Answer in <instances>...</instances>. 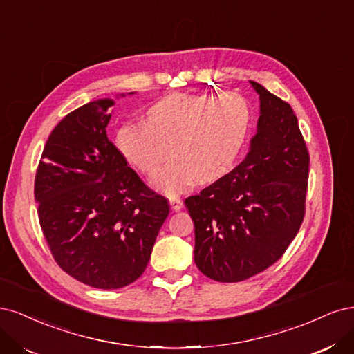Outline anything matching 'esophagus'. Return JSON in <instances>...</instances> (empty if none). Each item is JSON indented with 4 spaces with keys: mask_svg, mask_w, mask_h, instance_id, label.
<instances>
[{
    "mask_svg": "<svg viewBox=\"0 0 354 354\" xmlns=\"http://www.w3.org/2000/svg\"><path fill=\"white\" fill-rule=\"evenodd\" d=\"M169 203H170V207H172V210L175 212H179L182 207H184V201H182L179 197L169 198Z\"/></svg>",
    "mask_w": 354,
    "mask_h": 354,
    "instance_id": "obj_1",
    "label": "esophagus"
}]
</instances>
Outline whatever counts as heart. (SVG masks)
Masks as SVG:
<instances>
[{
    "label": "heart",
    "mask_w": 354,
    "mask_h": 354,
    "mask_svg": "<svg viewBox=\"0 0 354 354\" xmlns=\"http://www.w3.org/2000/svg\"><path fill=\"white\" fill-rule=\"evenodd\" d=\"M253 113L236 93L169 94L147 110V120L123 123L116 147L131 166L153 175L151 184L167 196L187 189L194 180L206 184L222 178L244 150Z\"/></svg>",
    "instance_id": "obj_1"
}]
</instances>
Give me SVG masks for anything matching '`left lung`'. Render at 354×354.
Returning a JSON list of instances; mask_svg holds the SVG:
<instances>
[{"mask_svg":"<svg viewBox=\"0 0 354 354\" xmlns=\"http://www.w3.org/2000/svg\"><path fill=\"white\" fill-rule=\"evenodd\" d=\"M257 133L232 172L185 200L196 227L194 261L218 282H239L282 257L306 210L309 151L288 102L252 82Z\"/></svg>","mask_w":354,"mask_h":354,"instance_id":"8db88e82","label":"left lung"}]
</instances>
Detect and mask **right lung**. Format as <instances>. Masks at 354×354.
Here are the masks:
<instances>
[{
	"label": "right lung",
	"instance_id": "right-lung-1",
	"mask_svg": "<svg viewBox=\"0 0 354 354\" xmlns=\"http://www.w3.org/2000/svg\"><path fill=\"white\" fill-rule=\"evenodd\" d=\"M113 104L91 101L63 118L35 176L39 225L57 265L101 290L127 287L142 275L169 214L167 200L107 138Z\"/></svg>",
	"mask_w": 354,
	"mask_h": 354
}]
</instances>
